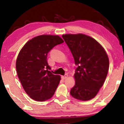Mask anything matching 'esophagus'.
Returning a JSON list of instances; mask_svg holds the SVG:
<instances>
[{"label": "esophagus", "instance_id": "1", "mask_svg": "<svg viewBox=\"0 0 124 124\" xmlns=\"http://www.w3.org/2000/svg\"><path fill=\"white\" fill-rule=\"evenodd\" d=\"M67 77H68V75L65 74L64 75H62V76H61V78L62 79H66Z\"/></svg>", "mask_w": 124, "mask_h": 124}]
</instances>
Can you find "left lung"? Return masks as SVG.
<instances>
[{
  "label": "left lung",
  "mask_w": 124,
  "mask_h": 124,
  "mask_svg": "<svg viewBox=\"0 0 124 124\" xmlns=\"http://www.w3.org/2000/svg\"><path fill=\"white\" fill-rule=\"evenodd\" d=\"M62 38L70 48L78 67L71 96L80 101L95 97L108 74L109 58L104 48L92 37L83 34H64Z\"/></svg>",
  "instance_id": "left-lung-1"
}]
</instances>
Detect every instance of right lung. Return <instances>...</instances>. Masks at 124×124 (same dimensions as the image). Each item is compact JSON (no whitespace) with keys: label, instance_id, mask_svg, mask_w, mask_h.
I'll list each match as a JSON object with an SVG mask.
<instances>
[{"label":"right lung","instance_id":"obj_1","mask_svg":"<svg viewBox=\"0 0 124 124\" xmlns=\"http://www.w3.org/2000/svg\"><path fill=\"white\" fill-rule=\"evenodd\" d=\"M64 42L58 35H41L29 40L16 60L17 73L25 92L36 101H45L54 95L61 77L50 70L47 54Z\"/></svg>","mask_w":124,"mask_h":124}]
</instances>
